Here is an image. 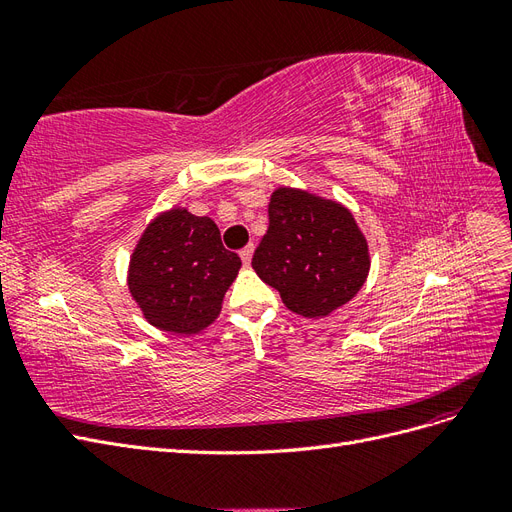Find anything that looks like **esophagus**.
<instances>
[{
    "instance_id": "34e87169",
    "label": "esophagus",
    "mask_w": 512,
    "mask_h": 512,
    "mask_svg": "<svg viewBox=\"0 0 512 512\" xmlns=\"http://www.w3.org/2000/svg\"><path fill=\"white\" fill-rule=\"evenodd\" d=\"M252 254H254V245H245L243 250L239 252V256H241V260H243V265H245V267H250V262H252Z\"/></svg>"
}]
</instances>
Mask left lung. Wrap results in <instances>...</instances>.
I'll use <instances>...</instances> for the list:
<instances>
[{
  "mask_svg": "<svg viewBox=\"0 0 512 512\" xmlns=\"http://www.w3.org/2000/svg\"><path fill=\"white\" fill-rule=\"evenodd\" d=\"M252 267L294 314L327 316L365 284L367 241L346 207L280 188L271 196L269 230Z\"/></svg>",
  "mask_w": 512,
  "mask_h": 512,
  "instance_id": "obj_1",
  "label": "left lung"
}]
</instances>
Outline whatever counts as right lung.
Instances as JSON below:
<instances>
[{"instance_id": "obj_1", "label": "right lung", "mask_w": 512, "mask_h": 512, "mask_svg": "<svg viewBox=\"0 0 512 512\" xmlns=\"http://www.w3.org/2000/svg\"><path fill=\"white\" fill-rule=\"evenodd\" d=\"M239 267L241 258L222 245L213 220L173 209L143 232L130 260L128 286L153 327L192 335L218 318Z\"/></svg>"}]
</instances>
